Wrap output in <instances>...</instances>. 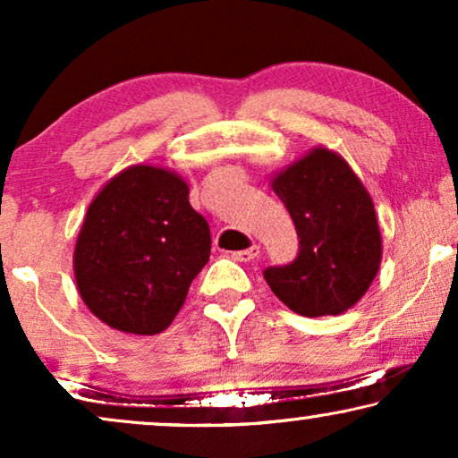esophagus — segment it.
<instances>
[{"label": "esophagus", "mask_w": 458, "mask_h": 458, "mask_svg": "<svg viewBox=\"0 0 458 458\" xmlns=\"http://www.w3.org/2000/svg\"><path fill=\"white\" fill-rule=\"evenodd\" d=\"M259 254H260V246H256V243H254L252 248L240 250V252H233V254H231V259L237 260V262H250V260L259 259Z\"/></svg>", "instance_id": "esophagus-1"}]
</instances>
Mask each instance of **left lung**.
Wrapping results in <instances>:
<instances>
[{
    "label": "left lung",
    "mask_w": 458,
    "mask_h": 458,
    "mask_svg": "<svg viewBox=\"0 0 458 458\" xmlns=\"http://www.w3.org/2000/svg\"><path fill=\"white\" fill-rule=\"evenodd\" d=\"M300 237L296 260L265 279L302 317L342 315L365 296L381 265L373 199L340 154L318 146L271 179Z\"/></svg>",
    "instance_id": "left-lung-1"
}]
</instances>
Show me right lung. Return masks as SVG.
Instances as JSON below:
<instances>
[{"label": "right lung", "mask_w": 458, "mask_h": 458, "mask_svg": "<svg viewBox=\"0 0 458 458\" xmlns=\"http://www.w3.org/2000/svg\"><path fill=\"white\" fill-rule=\"evenodd\" d=\"M210 259V227L190 187L162 166L133 165L91 199L72 267L99 321L133 335L165 331Z\"/></svg>", "instance_id": "obj_1"}]
</instances>
